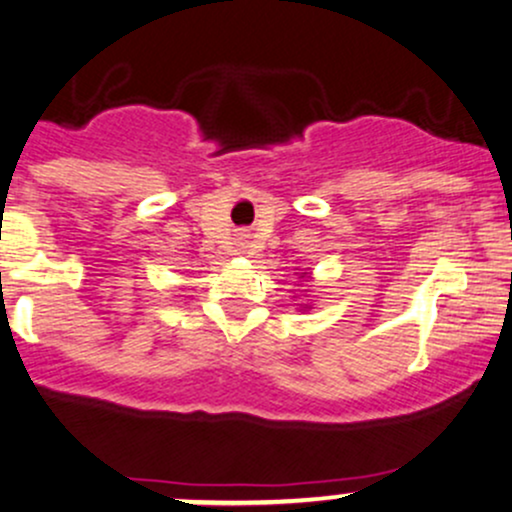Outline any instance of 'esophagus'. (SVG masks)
Instances as JSON below:
<instances>
[{
	"label": "esophagus",
	"instance_id": "1",
	"mask_svg": "<svg viewBox=\"0 0 512 512\" xmlns=\"http://www.w3.org/2000/svg\"><path fill=\"white\" fill-rule=\"evenodd\" d=\"M247 247H252V245H247Z\"/></svg>",
	"mask_w": 512,
	"mask_h": 512
}]
</instances>
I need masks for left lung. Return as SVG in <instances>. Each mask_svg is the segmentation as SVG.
I'll use <instances>...</instances> for the list:
<instances>
[{
	"label": "left lung",
	"instance_id": "8db88e82",
	"mask_svg": "<svg viewBox=\"0 0 512 512\" xmlns=\"http://www.w3.org/2000/svg\"><path fill=\"white\" fill-rule=\"evenodd\" d=\"M301 277H306V272H301Z\"/></svg>",
	"mask_w": 512,
	"mask_h": 512
}]
</instances>
